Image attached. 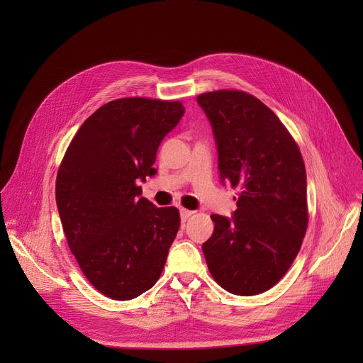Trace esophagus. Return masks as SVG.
Returning <instances> with one entry per match:
<instances>
[{"instance_id":"obj_1","label":"esophagus","mask_w":363,"mask_h":363,"mask_svg":"<svg viewBox=\"0 0 363 363\" xmlns=\"http://www.w3.org/2000/svg\"><path fill=\"white\" fill-rule=\"evenodd\" d=\"M179 213H181V219H182V222H185L189 216H193V213H194V212H191V211H186V208H181Z\"/></svg>"}]
</instances>
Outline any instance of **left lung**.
I'll use <instances>...</instances> for the list:
<instances>
[{
  "instance_id": "left-lung-1",
  "label": "left lung",
  "mask_w": 363,
  "mask_h": 363,
  "mask_svg": "<svg viewBox=\"0 0 363 363\" xmlns=\"http://www.w3.org/2000/svg\"><path fill=\"white\" fill-rule=\"evenodd\" d=\"M212 125L220 181L240 186L231 218L212 215L207 268L226 291H268L294 262L308 228V188L298 145L277 114L244 91L197 97Z\"/></svg>"
}]
</instances>
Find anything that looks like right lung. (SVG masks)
<instances>
[{
    "mask_svg": "<svg viewBox=\"0 0 363 363\" xmlns=\"http://www.w3.org/2000/svg\"><path fill=\"white\" fill-rule=\"evenodd\" d=\"M185 108L143 97L101 106L76 132L55 181V201L69 249L101 294L130 300L164 268L181 225L177 207L141 197L156 175L157 148Z\"/></svg>",
    "mask_w": 363,
    "mask_h": 363,
    "instance_id": "1",
    "label": "right lung"
}]
</instances>
